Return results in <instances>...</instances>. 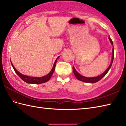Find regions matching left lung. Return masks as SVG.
Listing matches in <instances>:
<instances>
[{
    "label": "left lung",
    "mask_w": 126,
    "mask_h": 126,
    "mask_svg": "<svg viewBox=\"0 0 126 126\" xmlns=\"http://www.w3.org/2000/svg\"><path fill=\"white\" fill-rule=\"evenodd\" d=\"M109 41H110L111 44L113 45V41H112V40L111 39V38L110 37H109ZM112 53H113V55H112V58H111V63L110 65L109 66V67L107 68V69L102 74L100 75H99L98 76H96V77H84L83 76L81 75H80L78 72H77L76 69H75L74 66H73V72H74V74L75 75V76L76 77L77 79H78L79 80L82 82H86V83H96L98 82V81H100L101 79H102L103 78V77L106 75L107 74V73L108 72V71L109 70V69L111 68V65H112V63H113V60H114V47L113 48V50H112Z\"/></svg>",
    "instance_id": "left-lung-1"
}]
</instances>
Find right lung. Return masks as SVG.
<instances>
[{
    "instance_id": "add662e5",
    "label": "right lung",
    "mask_w": 126,
    "mask_h": 126,
    "mask_svg": "<svg viewBox=\"0 0 126 126\" xmlns=\"http://www.w3.org/2000/svg\"><path fill=\"white\" fill-rule=\"evenodd\" d=\"M59 57H60V56H58V57L57 58V59L56 60L55 63H54V64H53V68L51 69V70L50 73L48 74L47 75H45L44 76H43V77H31V76H28L24 75H23L21 73H20L19 71H18L17 70H16V68L14 67V66L13 65L12 63H11H11L12 67H13V69H14V70L15 71L16 74H17L18 75V76L20 78L22 79V80H23L24 81L26 82V83H28L41 84V83H43L47 82L50 79L51 77L52 74L53 73V71H54V70H55L56 62H57L58 58Z\"/></svg>"
}]
</instances>
